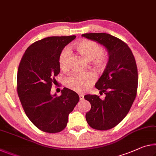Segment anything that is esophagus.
<instances>
[{
    "label": "esophagus",
    "instance_id": "34e87169",
    "mask_svg": "<svg viewBox=\"0 0 156 156\" xmlns=\"http://www.w3.org/2000/svg\"><path fill=\"white\" fill-rule=\"evenodd\" d=\"M79 97H80V100H83L84 98V95L82 94H79Z\"/></svg>",
    "mask_w": 156,
    "mask_h": 156
}]
</instances>
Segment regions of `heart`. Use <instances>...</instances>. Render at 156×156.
I'll return each mask as SVG.
<instances>
[{
  "instance_id": "heart-1",
  "label": "heart",
  "mask_w": 156,
  "mask_h": 156,
  "mask_svg": "<svg viewBox=\"0 0 156 156\" xmlns=\"http://www.w3.org/2000/svg\"><path fill=\"white\" fill-rule=\"evenodd\" d=\"M76 48L84 58L87 60L94 59L96 65L101 66L105 61V55L102 48L95 41L91 40L80 41L76 45ZM70 51L66 48L61 52L59 57V64L61 69L66 70L68 67V59ZM96 79L93 72H75L66 78V85L68 87L78 92H84L92 85Z\"/></svg>"
}]
</instances>
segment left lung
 Listing matches in <instances>:
<instances>
[{
    "mask_svg": "<svg viewBox=\"0 0 156 156\" xmlns=\"http://www.w3.org/2000/svg\"><path fill=\"white\" fill-rule=\"evenodd\" d=\"M84 37L104 46L108 61L104 71L95 87L105 97L101 100L97 95L85 96L91 104L85 118L92 128L109 130L124 119L137 95V67L134 55L126 44L107 33H86Z\"/></svg>",
    "mask_w": 156,
    "mask_h": 156,
    "instance_id": "obj_1",
    "label": "left lung"
}]
</instances>
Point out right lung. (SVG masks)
<instances>
[{"mask_svg": "<svg viewBox=\"0 0 156 156\" xmlns=\"http://www.w3.org/2000/svg\"><path fill=\"white\" fill-rule=\"evenodd\" d=\"M75 35L49 37L31 44L22 57L17 73V92L25 113L44 132H60L79 99L75 91L64 87L52 95V84L60 71L59 57Z\"/></svg>", "mask_w": 156, "mask_h": 156, "instance_id": "right-lung-1", "label": "right lung"}]
</instances>
